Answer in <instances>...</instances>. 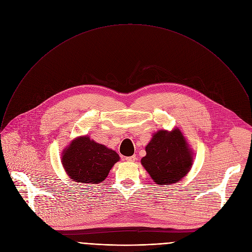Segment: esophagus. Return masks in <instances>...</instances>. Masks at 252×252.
<instances>
[{
  "instance_id": "34e87169",
  "label": "esophagus",
  "mask_w": 252,
  "mask_h": 252,
  "mask_svg": "<svg viewBox=\"0 0 252 252\" xmlns=\"http://www.w3.org/2000/svg\"><path fill=\"white\" fill-rule=\"evenodd\" d=\"M126 161H129V162H132V161H134L136 158H135V156H131V157H126V158H125Z\"/></svg>"
}]
</instances>
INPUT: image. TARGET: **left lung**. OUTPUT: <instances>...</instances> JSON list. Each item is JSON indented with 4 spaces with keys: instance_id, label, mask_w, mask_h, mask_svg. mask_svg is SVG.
I'll return each mask as SVG.
<instances>
[{
    "instance_id": "obj_1",
    "label": "left lung",
    "mask_w": 252,
    "mask_h": 252,
    "mask_svg": "<svg viewBox=\"0 0 252 252\" xmlns=\"http://www.w3.org/2000/svg\"><path fill=\"white\" fill-rule=\"evenodd\" d=\"M147 156L141 164L160 186L181 181L188 174L192 163L191 153L179 129L159 130L146 147Z\"/></svg>"
}]
</instances>
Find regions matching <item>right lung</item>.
I'll return each mask as SVG.
<instances>
[{"label": "right lung", "instance_id": "add662e5", "mask_svg": "<svg viewBox=\"0 0 252 252\" xmlns=\"http://www.w3.org/2000/svg\"><path fill=\"white\" fill-rule=\"evenodd\" d=\"M119 159L115 151L83 136L70 143L63 153L62 162L74 182L99 184Z\"/></svg>", "mask_w": 252, "mask_h": 252}]
</instances>
